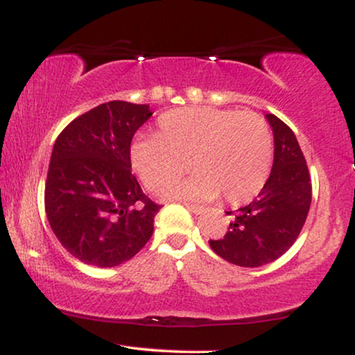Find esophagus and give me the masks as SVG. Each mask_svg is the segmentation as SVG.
I'll return each mask as SVG.
<instances>
[{
    "label": "esophagus",
    "mask_w": 355,
    "mask_h": 355,
    "mask_svg": "<svg viewBox=\"0 0 355 355\" xmlns=\"http://www.w3.org/2000/svg\"><path fill=\"white\" fill-rule=\"evenodd\" d=\"M186 207L191 210L193 215H202V213H205L207 208L205 207H200V205H193V203H186Z\"/></svg>",
    "instance_id": "34e87169"
}]
</instances>
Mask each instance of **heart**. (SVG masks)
Listing matches in <instances>:
<instances>
[{
    "label": "heart",
    "mask_w": 355,
    "mask_h": 355,
    "mask_svg": "<svg viewBox=\"0 0 355 355\" xmlns=\"http://www.w3.org/2000/svg\"><path fill=\"white\" fill-rule=\"evenodd\" d=\"M129 158L144 186L159 192L183 171L194 173L168 187L174 200H211L223 193L231 203L254 198L268 179L273 139L268 124L250 111L193 106L158 118V134L139 135Z\"/></svg>",
    "instance_id": "b5f03b06"
}]
</instances>
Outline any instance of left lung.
<instances>
[{
    "instance_id": "8db88e82",
    "label": "left lung",
    "mask_w": 355,
    "mask_h": 355,
    "mask_svg": "<svg viewBox=\"0 0 355 355\" xmlns=\"http://www.w3.org/2000/svg\"><path fill=\"white\" fill-rule=\"evenodd\" d=\"M275 139V159L259 197L234 213L225 237L211 250L230 263L255 268L279 259L297 239L312 202V184L293 130L266 114ZM231 215V213H227Z\"/></svg>"
}]
</instances>
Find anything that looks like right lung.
<instances>
[{
    "label": "right lung",
    "mask_w": 355,
    "mask_h": 355,
    "mask_svg": "<svg viewBox=\"0 0 355 355\" xmlns=\"http://www.w3.org/2000/svg\"><path fill=\"white\" fill-rule=\"evenodd\" d=\"M148 105L108 101L58 135L45 184V211L61 245L77 260L111 268L132 259L153 234L159 205L130 171L134 134Z\"/></svg>",
    "instance_id": "right-lung-1"
}]
</instances>
